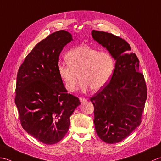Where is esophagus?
Wrapping results in <instances>:
<instances>
[{"label": "esophagus", "instance_id": "obj_1", "mask_svg": "<svg viewBox=\"0 0 161 161\" xmlns=\"http://www.w3.org/2000/svg\"><path fill=\"white\" fill-rule=\"evenodd\" d=\"M79 100H80V103H84V102H85V101H87V99H86V98H82V97H80V98H79Z\"/></svg>", "mask_w": 161, "mask_h": 161}]
</instances>
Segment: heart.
I'll return each mask as SVG.
<instances>
[{"label": "heart", "instance_id": "obj_1", "mask_svg": "<svg viewBox=\"0 0 161 161\" xmlns=\"http://www.w3.org/2000/svg\"><path fill=\"white\" fill-rule=\"evenodd\" d=\"M65 60L67 65L58 64L57 71L70 92L76 90L79 78L83 92L90 88L94 92L101 90L109 81L114 69V60L109 53L88 46L71 49L65 55Z\"/></svg>", "mask_w": 161, "mask_h": 161}]
</instances>
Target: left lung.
Here are the masks:
<instances>
[{
  "mask_svg": "<svg viewBox=\"0 0 161 161\" xmlns=\"http://www.w3.org/2000/svg\"><path fill=\"white\" fill-rule=\"evenodd\" d=\"M92 36L116 60L110 82L90 101L94 106L96 134L107 143H116L140 125L147 87L143 74L139 72V60L125 41L96 30H92Z\"/></svg>",
  "mask_w": 161,
  "mask_h": 161,
  "instance_id": "8db88e82",
  "label": "left lung"
}]
</instances>
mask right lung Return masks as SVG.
<instances>
[{"label":"right lung","instance_id":"right-lung-1","mask_svg":"<svg viewBox=\"0 0 161 161\" xmlns=\"http://www.w3.org/2000/svg\"><path fill=\"white\" fill-rule=\"evenodd\" d=\"M73 41L68 31H56L29 53L17 74L15 103L21 125L44 144L59 142L67 134L69 118L80 104L58 76L59 55Z\"/></svg>","mask_w":161,"mask_h":161}]
</instances>
